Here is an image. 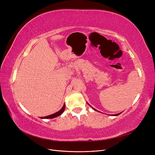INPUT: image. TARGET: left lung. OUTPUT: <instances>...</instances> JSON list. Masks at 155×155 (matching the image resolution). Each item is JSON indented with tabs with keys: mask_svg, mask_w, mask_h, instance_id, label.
<instances>
[{
	"mask_svg": "<svg viewBox=\"0 0 155 155\" xmlns=\"http://www.w3.org/2000/svg\"><path fill=\"white\" fill-rule=\"evenodd\" d=\"M91 107V106H90ZM94 110H96L95 109H94L93 107H92ZM121 113H118V114H112V116H118V115H119V114H120Z\"/></svg>",
	"mask_w": 155,
	"mask_h": 155,
	"instance_id": "obj_1",
	"label": "left lung"
}]
</instances>
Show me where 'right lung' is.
I'll list each match as a JSON object with an SVG mask.
<instances>
[{
    "label": "right lung",
    "mask_w": 155,
    "mask_h": 155,
    "mask_svg": "<svg viewBox=\"0 0 155 155\" xmlns=\"http://www.w3.org/2000/svg\"><path fill=\"white\" fill-rule=\"evenodd\" d=\"M65 105L64 104L63 106V107L59 110V111L55 113L52 114H51V115H49V116H46V117H42V118H55L57 117L59 115H61V114L63 113V111H64L65 110Z\"/></svg>",
    "instance_id": "right-lung-1"
}]
</instances>
